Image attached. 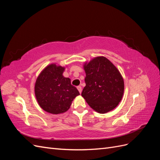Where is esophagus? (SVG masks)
<instances>
[{"mask_svg":"<svg viewBox=\"0 0 160 160\" xmlns=\"http://www.w3.org/2000/svg\"><path fill=\"white\" fill-rule=\"evenodd\" d=\"M77 89H78L79 93H81V92H82V88H81V86H78V87H77Z\"/></svg>","mask_w":160,"mask_h":160,"instance_id":"1","label":"esophagus"}]
</instances>
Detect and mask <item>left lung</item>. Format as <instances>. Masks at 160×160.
Returning <instances> with one entry per match:
<instances>
[{
	"label": "left lung",
	"instance_id": "8db88e82",
	"mask_svg": "<svg viewBox=\"0 0 160 160\" xmlns=\"http://www.w3.org/2000/svg\"><path fill=\"white\" fill-rule=\"evenodd\" d=\"M86 85L81 95L90 107L106 113L119 105L124 93L122 75L112 62L101 56L83 65Z\"/></svg>",
	"mask_w": 160,
	"mask_h": 160
}]
</instances>
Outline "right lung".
<instances>
[{"label":"right lung","instance_id":"add662e5","mask_svg":"<svg viewBox=\"0 0 160 160\" xmlns=\"http://www.w3.org/2000/svg\"><path fill=\"white\" fill-rule=\"evenodd\" d=\"M65 69L56 63L47 65L37 78L35 94L40 107L52 114L63 113L70 108L72 101L79 95L62 73Z\"/></svg>","mask_w":160,"mask_h":160}]
</instances>
